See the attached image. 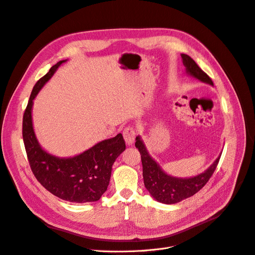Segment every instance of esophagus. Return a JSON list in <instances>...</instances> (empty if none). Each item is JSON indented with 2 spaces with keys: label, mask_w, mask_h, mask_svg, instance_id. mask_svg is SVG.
Instances as JSON below:
<instances>
[{
  "label": "esophagus",
  "mask_w": 255,
  "mask_h": 255,
  "mask_svg": "<svg viewBox=\"0 0 255 255\" xmlns=\"http://www.w3.org/2000/svg\"><path fill=\"white\" fill-rule=\"evenodd\" d=\"M124 138H125V141L126 143L129 146V145H132L133 141H134V138H135V130L132 127H128L125 128L124 130Z\"/></svg>",
  "instance_id": "obj_1"
}]
</instances>
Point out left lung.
Listing matches in <instances>:
<instances>
[{"mask_svg":"<svg viewBox=\"0 0 255 255\" xmlns=\"http://www.w3.org/2000/svg\"><path fill=\"white\" fill-rule=\"evenodd\" d=\"M186 72L202 83L213 86L211 78L197 65L192 58L186 54H181ZM135 148L139 149L143 165V179L146 189L152 197L164 204H174L187 199L200 191L209 181L217 168L221 155L204 172L193 178H174L165 173L159 164L149 155L141 136L135 138Z\"/></svg>","mask_w":255,"mask_h":255,"instance_id":"8db88e82","label":"left lung"}]
</instances>
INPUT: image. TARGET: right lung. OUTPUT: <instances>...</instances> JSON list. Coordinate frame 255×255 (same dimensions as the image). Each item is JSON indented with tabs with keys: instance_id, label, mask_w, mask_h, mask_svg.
Listing matches in <instances>:
<instances>
[{
	"instance_id": "right-lung-1",
	"label": "right lung",
	"mask_w": 255,
	"mask_h": 255,
	"mask_svg": "<svg viewBox=\"0 0 255 255\" xmlns=\"http://www.w3.org/2000/svg\"><path fill=\"white\" fill-rule=\"evenodd\" d=\"M66 60L52 66L34 85L23 114L22 136L32 173L41 185L62 200L76 203L98 201L109 185L115 159L126 150L122 133L104 140L73 157L61 158L38 144L32 127L33 99L55 71Z\"/></svg>"
}]
</instances>
